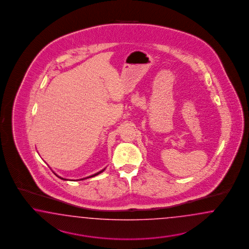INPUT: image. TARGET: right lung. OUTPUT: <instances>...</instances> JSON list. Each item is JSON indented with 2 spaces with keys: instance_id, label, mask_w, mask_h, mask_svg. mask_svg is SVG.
<instances>
[{
  "instance_id": "right-lung-1",
  "label": "right lung",
  "mask_w": 249,
  "mask_h": 249,
  "mask_svg": "<svg viewBox=\"0 0 249 249\" xmlns=\"http://www.w3.org/2000/svg\"><path fill=\"white\" fill-rule=\"evenodd\" d=\"M106 169V168H105ZM105 169H103V170H101V171H99L98 173H96V174H92L90 176H88V177H86V178H82V179H80V180H75V181H81V180H85V179H88V178H91V177H94V176H96V175H98L99 174H101L102 172H104L105 171ZM58 178H60L61 180H64V181H68V179H65V178H63V177H60V176H58L57 174H54ZM75 181V180H74Z\"/></svg>"
}]
</instances>
